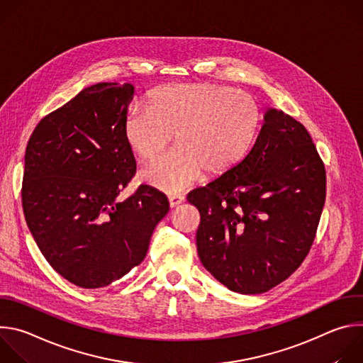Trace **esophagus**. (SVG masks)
Returning a JSON list of instances; mask_svg holds the SVG:
<instances>
[{
	"label": "esophagus",
	"mask_w": 363,
	"mask_h": 363,
	"mask_svg": "<svg viewBox=\"0 0 363 363\" xmlns=\"http://www.w3.org/2000/svg\"><path fill=\"white\" fill-rule=\"evenodd\" d=\"M169 205H171V208H175V206H178L179 203H182L184 202V196L182 195H169Z\"/></svg>",
	"instance_id": "obj_1"
}]
</instances>
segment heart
<instances>
[{
  "label": "heart",
  "mask_w": 363,
  "mask_h": 363,
  "mask_svg": "<svg viewBox=\"0 0 363 363\" xmlns=\"http://www.w3.org/2000/svg\"><path fill=\"white\" fill-rule=\"evenodd\" d=\"M260 125L252 96L213 83L169 84L155 90L149 106L133 105L123 122L129 149L145 162L171 142L175 147L140 172L149 186L177 195L202 172L218 177L250 150Z\"/></svg>",
  "instance_id": "obj_1"
}]
</instances>
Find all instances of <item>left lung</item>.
Here are the masks:
<instances>
[{
    "instance_id": "8db88e82",
    "label": "left lung",
    "mask_w": 363,
    "mask_h": 363,
    "mask_svg": "<svg viewBox=\"0 0 363 363\" xmlns=\"http://www.w3.org/2000/svg\"><path fill=\"white\" fill-rule=\"evenodd\" d=\"M325 198L326 171L308 132L267 109L245 158L186 196L201 216L202 266L233 291H269L303 263Z\"/></svg>"
}]
</instances>
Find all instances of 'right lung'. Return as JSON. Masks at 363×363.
<instances>
[{
    "label": "right lung",
    "instance_id": "obj_1",
    "mask_svg": "<svg viewBox=\"0 0 363 363\" xmlns=\"http://www.w3.org/2000/svg\"><path fill=\"white\" fill-rule=\"evenodd\" d=\"M135 87L97 83L40 121L27 143L23 210L45 260L83 289L139 266L168 198L149 185L119 201L136 161L123 138Z\"/></svg>",
    "mask_w": 363,
    "mask_h": 363
}]
</instances>
